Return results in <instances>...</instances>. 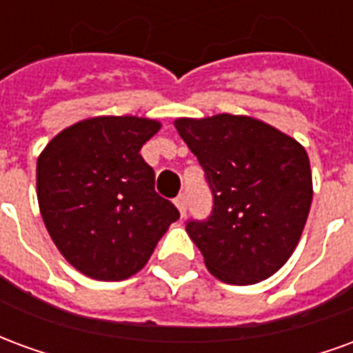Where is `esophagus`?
I'll list each match as a JSON object with an SVG mask.
<instances>
[{"instance_id":"esophagus-1","label":"esophagus","mask_w":353,"mask_h":353,"mask_svg":"<svg viewBox=\"0 0 353 353\" xmlns=\"http://www.w3.org/2000/svg\"><path fill=\"white\" fill-rule=\"evenodd\" d=\"M174 202H176V206L177 210H179L181 217H185V214H187V196H185V194H179Z\"/></svg>"}]
</instances>
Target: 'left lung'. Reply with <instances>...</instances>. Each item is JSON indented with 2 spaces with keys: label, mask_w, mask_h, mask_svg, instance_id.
<instances>
[{
  "label": "left lung",
  "mask_w": 353,
  "mask_h": 353,
  "mask_svg": "<svg viewBox=\"0 0 353 353\" xmlns=\"http://www.w3.org/2000/svg\"><path fill=\"white\" fill-rule=\"evenodd\" d=\"M176 128L214 196L204 221L187 232L215 278L252 285L278 272L299 244L312 204L304 147L244 115L177 119Z\"/></svg>",
  "instance_id": "left-lung-1"
}]
</instances>
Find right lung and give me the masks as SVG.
<instances>
[{
	"label": "right lung",
	"mask_w": 353,
	"mask_h": 353,
	"mask_svg": "<svg viewBox=\"0 0 353 353\" xmlns=\"http://www.w3.org/2000/svg\"><path fill=\"white\" fill-rule=\"evenodd\" d=\"M159 128L143 117H94L60 132L37 159L45 227L88 278L119 281L139 272L179 219L154 191L153 168L139 154Z\"/></svg>",
	"instance_id": "1"
}]
</instances>
